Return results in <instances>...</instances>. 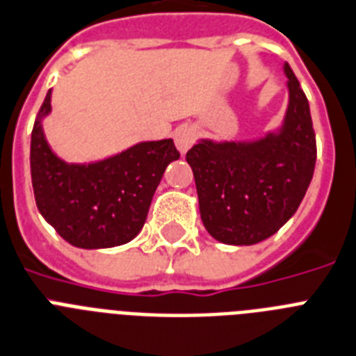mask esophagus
Instances as JSON below:
<instances>
[{"label":"esophagus","mask_w":356,"mask_h":356,"mask_svg":"<svg viewBox=\"0 0 356 356\" xmlns=\"http://www.w3.org/2000/svg\"><path fill=\"white\" fill-rule=\"evenodd\" d=\"M175 144H177V149L181 153H186L188 149L192 148V144L195 143V138H197V131L192 126H181V128L175 129Z\"/></svg>","instance_id":"esophagus-1"}]
</instances>
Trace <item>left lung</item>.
Instances as JSON below:
<instances>
[{
	"instance_id": "8db88e82",
	"label": "left lung",
	"mask_w": 356,
	"mask_h": 356,
	"mask_svg": "<svg viewBox=\"0 0 356 356\" xmlns=\"http://www.w3.org/2000/svg\"><path fill=\"white\" fill-rule=\"evenodd\" d=\"M283 69L289 108L278 133L254 143L201 140L186 153L203 225L221 243L270 238L298 210L313 179L316 138L307 97L289 63Z\"/></svg>"
}]
</instances>
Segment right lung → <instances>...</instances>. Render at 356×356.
I'll use <instances>...</instances> for the list:
<instances>
[{"mask_svg":"<svg viewBox=\"0 0 356 356\" xmlns=\"http://www.w3.org/2000/svg\"><path fill=\"white\" fill-rule=\"evenodd\" d=\"M49 113L51 91L31 137V177L40 213L74 247L108 248L131 241L144 227L164 170L181 157L173 140L140 143L98 163L69 164L45 140L42 118Z\"/></svg>","mask_w":356,"mask_h":356,"instance_id":"1","label":"right lung"}]
</instances>
